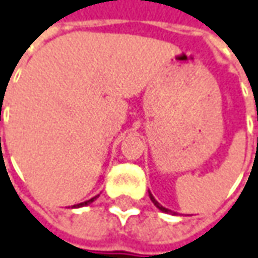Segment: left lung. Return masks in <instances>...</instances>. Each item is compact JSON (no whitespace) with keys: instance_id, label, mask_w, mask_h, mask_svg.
Masks as SVG:
<instances>
[{"instance_id":"1","label":"left lung","mask_w":258,"mask_h":258,"mask_svg":"<svg viewBox=\"0 0 258 258\" xmlns=\"http://www.w3.org/2000/svg\"><path fill=\"white\" fill-rule=\"evenodd\" d=\"M149 197H150V200L153 202V205L156 206V207L159 209L160 212H163V213H171V215H176L175 212H172V210H169V209H166V207H163V206L160 205L159 202H158V200H156V199H155V197L152 196V192H150V191H149Z\"/></svg>"}]
</instances>
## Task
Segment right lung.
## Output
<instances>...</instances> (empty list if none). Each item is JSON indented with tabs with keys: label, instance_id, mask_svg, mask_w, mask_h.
Wrapping results in <instances>:
<instances>
[{
	"label": "right lung",
	"instance_id": "obj_1",
	"mask_svg": "<svg viewBox=\"0 0 258 258\" xmlns=\"http://www.w3.org/2000/svg\"><path fill=\"white\" fill-rule=\"evenodd\" d=\"M96 199H98V196L92 197L90 200H86V202H83V203H79V205L71 206V209H79V207H84V206H89V205H90V203H93V202H95Z\"/></svg>",
	"mask_w": 258,
	"mask_h": 258
}]
</instances>
